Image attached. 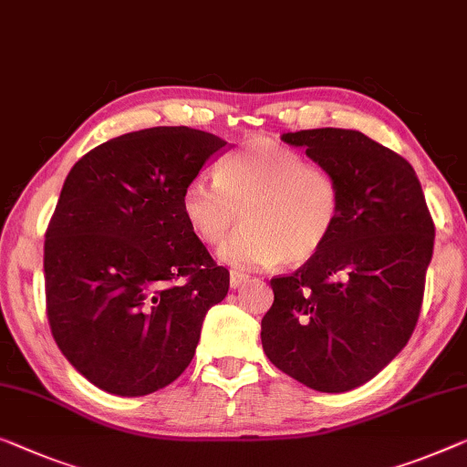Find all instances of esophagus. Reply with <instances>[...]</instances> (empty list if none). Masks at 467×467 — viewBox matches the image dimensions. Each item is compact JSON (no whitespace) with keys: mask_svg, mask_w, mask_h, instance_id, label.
<instances>
[{"mask_svg":"<svg viewBox=\"0 0 467 467\" xmlns=\"http://www.w3.org/2000/svg\"><path fill=\"white\" fill-rule=\"evenodd\" d=\"M247 281H249V276L245 273H239V270H233V273H231V287L233 289L243 287V285H245Z\"/></svg>","mask_w":467,"mask_h":467,"instance_id":"obj_1","label":"esophagus"}]
</instances>
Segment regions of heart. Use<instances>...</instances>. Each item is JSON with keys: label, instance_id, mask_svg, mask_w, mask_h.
I'll list each match as a JSON object with an SVG mask.
<instances>
[{"label": "heart", "instance_id": "1", "mask_svg": "<svg viewBox=\"0 0 467 467\" xmlns=\"http://www.w3.org/2000/svg\"><path fill=\"white\" fill-rule=\"evenodd\" d=\"M339 207L336 176L268 136L249 138L222 159L215 180L197 176L182 191L184 218L207 245L224 243L243 215L245 228L220 252L239 270L312 260L336 231Z\"/></svg>", "mask_w": 467, "mask_h": 467}]
</instances>
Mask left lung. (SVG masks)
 Wrapping results in <instances>:
<instances>
[{
	"label": "left lung",
	"instance_id": "1",
	"mask_svg": "<svg viewBox=\"0 0 467 467\" xmlns=\"http://www.w3.org/2000/svg\"><path fill=\"white\" fill-rule=\"evenodd\" d=\"M281 138L336 176L342 207L321 254L270 278L275 302L262 318V348L300 384L348 392L373 379L411 337L434 220L411 163L360 131L321 128Z\"/></svg>",
	"mask_w": 467,
	"mask_h": 467
}]
</instances>
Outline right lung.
I'll list each match as a JSON object with an SVG mask.
<instances>
[{
	"mask_svg": "<svg viewBox=\"0 0 467 467\" xmlns=\"http://www.w3.org/2000/svg\"><path fill=\"white\" fill-rule=\"evenodd\" d=\"M226 142L149 128L96 146L68 171L44 243L46 312L96 388L144 396L191 365L207 310L228 294L182 213L184 186Z\"/></svg>",
	"mask_w": 467,
	"mask_h": 467,
	"instance_id": "add662e5",
	"label": "right lung"
}]
</instances>
